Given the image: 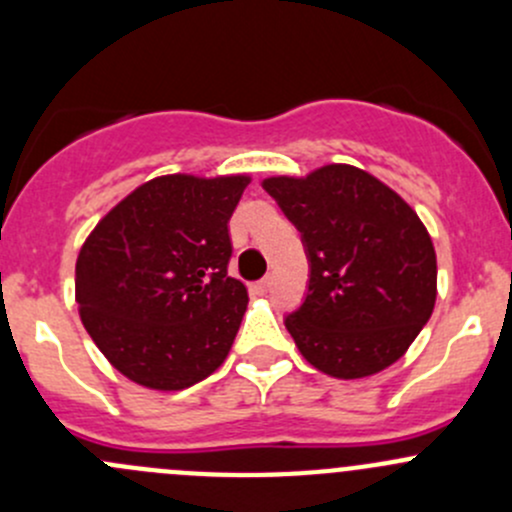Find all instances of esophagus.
I'll use <instances>...</instances> for the list:
<instances>
[{"label": "esophagus", "instance_id": "1", "mask_svg": "<svg viewBox=\"0 0 512 512\" xmlns=\"http://www.w3.org/2000/svg\"><path fill=\"white\" fill-rule=\"evenodd\" d=\"M270 287H272V280H270V277H265V280H260V282H255V285H252V292L260 294V297H262V294L270 292Z\"/></svg>", "mask_w": 512, "mask_h": 512}]
</instances>
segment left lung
Instances as JSON below:
<instances>
[{
  "instance_id": "1",
  "label": "left lung",
  "mask_w": 512,
  "mask_h": 512,
  "mask_svg": "<svg viewBox=\"0 0 512 512\" xmlns=\"http://www.w3.org/2000/svg\"><path fill=\"white\" fill-rule=\"evenodd\" d=\"M262 188L302 232L309 289L285 319L299 354L334 379L399 361L436 304V250L399 193L366 170L329 163Z\"/></svg>"
}]
</instances>
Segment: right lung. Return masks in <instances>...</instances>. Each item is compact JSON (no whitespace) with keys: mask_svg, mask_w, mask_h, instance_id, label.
Segmentation results:
<instances>
[{"mask_svg":"<svg viewBox=\"0 0 512 512\" xmlns=\"http://www.w3.org/2000/svg\"><path fill=\"white\" fill-rule=\"evenodd\" d=\"M250 175H160L113 205L81 245L76 304L113 369L180 391L220 369L247 309L227 275L230 223Z\"/></svg>","mask_w":512,"mask_h":512,"instance_id":"obj_1","label":"right lung"}]
</instances>
